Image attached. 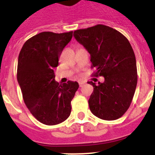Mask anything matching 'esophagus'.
Here are the masks:
<instances>
[{
  "instance_id": "esophagus-1",
  "label": "esophagus",
  "mask_w": 155,
  "mask_h": 155,
  "mask_svg": "<svg viewBox=\"0 0 155 155\" xmlns=\"http://www.w3.org/2000/svg\"><path fill=\"white\" fill-rule=\"evenodd\" d=\"M85 82H79V87H82L84 85H85Z\"/></svg>"
}]
</instances>
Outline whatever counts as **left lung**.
<instances>
[{"instance_id": "1", "label": "left lung", "mask_w": 155, "mask_h": 155, "mask_svg": "<svg viewBox=\"0 0 155 155\" xmlns=\"http://www.w3.org/2000/svg\"><path fill=\"white\" fill-rule=\"evenodd\" d=\"M76 40L91 54L94 76H104V82L93 85L88 100L95 116L113 121L121 118L130 106L137 84V61L127 39L119 31L104 25L74 31Z\"/></svg>"}]
</instances>
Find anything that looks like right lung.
Wrapping results in <instances>:
<instances>
[{"mask_svg": "<svg viewBox=\"0 0 155 155\" xmlns=\"http://www.w3.org/2000/svg\"><path fill=\"white\" fill-rule=\"evenodd\" d=\"M72 37L73 31L40 33L25 43L18 55L17 79L24 102L33 116L46 125L60 124L70 116L79 88L77 82H55L53 70Z\"/></svg>", "mask_w": 155, "mask_h": 155, "instance_id": "1", "label": "right lung"}]
</instances>
